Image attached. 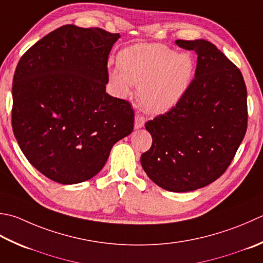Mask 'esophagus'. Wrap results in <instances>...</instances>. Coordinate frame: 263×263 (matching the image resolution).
Wrapping results in <instances>:
<instances>
[{"instance_id": "esophagus-1", "label": "esophagus", "mask_w": 263, "mask_h": 263, "mask_svg": "<svg viewBox=\"0 0 263 263\" xmlns=\"http://www.w3.org/2000/svg\"><path fill=\"white\" fill-rule=\"evenodd\" d=\"M145 117L140 114H137L136 115V121H135V127L136 128H141L143 125H145Z\"/></svg>"}]
</instances>
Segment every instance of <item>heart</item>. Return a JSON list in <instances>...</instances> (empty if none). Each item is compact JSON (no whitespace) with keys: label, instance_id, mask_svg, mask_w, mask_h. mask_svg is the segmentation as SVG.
<instances>
[{"label":"heart","instance_id":"heart-1","mask_svg":"<svg viewBox=\"0 0 263 263\" xmlns=\"http://www.w3.org/2000/svg\"><path fill=\"white\" fill-rule=\"evenodd\" d=\"M120 70L110 73L111 82L123 95L130 84L138 86V98L145 109L163 112L182 99L192 83L194 61L163 44H137L117 55Z\"/></svg>","mask_w":263,"mask_h":263}]
</instances>
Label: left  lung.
Wrapping results in <instances>:
<instances>
[{"instance_id":"8db88e82","label":"left lung","mask_w":263,"mask_h":263,"mask_svg":"<svg viewBox=\"0 0 263 263\" xmlns=\"http://www.w3.org/2000/svg\"><path fill=\"white\" fill-rule=\"evenodd\" d=\"M197 53L187 93L145 126L152 147L140 158L157 186L186 193L203 188L230 165L248 128V91L240 70L209 41L177 40Z\"/></svg>"}]
</instances>
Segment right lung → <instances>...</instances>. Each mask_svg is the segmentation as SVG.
Here are the masks:
<instances>
[{"instance_id": "right-lung-1", "label": "right lung", "mask_w": 263, "mask_h": 263, "mask_svg": "<svg viewBox=\"0 0 263 263\" xmlns=\"http://www.w3.org/2000/svg\"><path fill=\"white\" fill-rule=\"evenodd\" d=\"M120 34L65 25L20 58L12 84V130L32 165L74 184L104 167L133 131L135 111L106 92L108 55Z\"/></svg>"}]
</instances>
